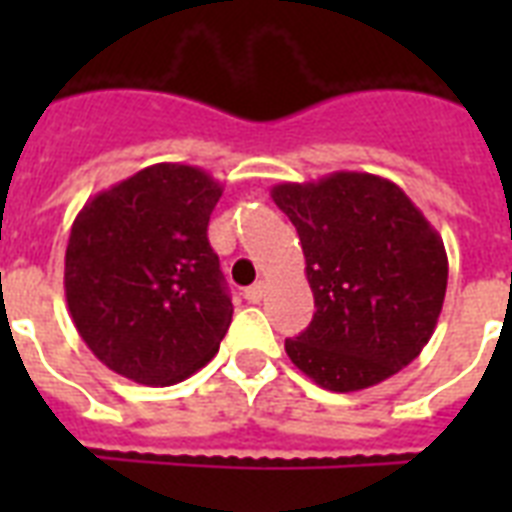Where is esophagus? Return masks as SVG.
Instances as JSON below:
<instances>
[{
    "instance_id": "esophagus-1",
    "label": "esophagus",
    "mask_w": 512,
    "mask_h": 512,
    "mask_svg": "<svg viewBox=\"0 0 512 512\" xmlns=\"http://www.w3.org/2000/svg\"><path fill=\"white\" fill-rule=\"evenodd\" d=\"M265 281H257V284H252L249 289H244V297H247V303H260L265 297Z\"/></svg>"
}]
</instances>
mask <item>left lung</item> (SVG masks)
Returning a JSON list of instances; mask_svg holds the SVG:
<instances>
[{
	"label": "left lung",
	"mask_w": 512,
	"mask_h": 512,
	"mask_svg": "<svg viewBox=\"0 0 512 512\" xmlns=\"http://www.w3.org/2000/svg\"><path fill=\"white\" fill-rule=\"evenodd\" d=\"M297 228L316 313L287 356L335 393L372 388L420 356L449 279L444 241L396 183L332 172L273 185Z\"/></svg>",
	"instance_id": "obj_1"
}]
</instances>
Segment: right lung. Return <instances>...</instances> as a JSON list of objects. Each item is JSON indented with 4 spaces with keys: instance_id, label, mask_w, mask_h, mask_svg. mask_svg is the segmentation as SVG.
<instances>
[{
    "instance_id": "right-lung-1",
    "label": "right lung",
    "mask_w": 512,
    "mask_h": 512,
    "mask_svg": "<svg viewBox=\"0 0 512 512\" xmlns=\"http://www.w3.org/2000/svg\"><path fill=\"white\" fill-rule=\"evenodd\" d=\"M223 185L191 164H151L92 196L66 247V303L95 356L140 385H175L212 361L233 305L207 225Z\"/></svg>"
}]
</instances>
